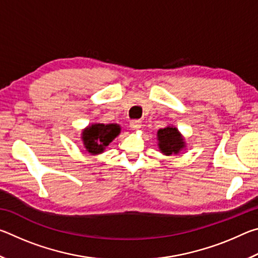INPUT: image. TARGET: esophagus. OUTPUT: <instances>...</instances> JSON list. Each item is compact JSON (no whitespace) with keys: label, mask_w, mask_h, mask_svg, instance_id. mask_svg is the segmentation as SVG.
I'll return each instance as SVG.
<instances>
[{"label":"esophagus","mask_w":258,"mask_h":258,"mask_svg":"<svg viewBox=\"0 0 258 258\" xmlns=\"http://www.w3.org/2000/svg\"><path fill=\"white\" fill-rule=\"evenodd\" d=\"M141 126H142L141 120H132L130 123V127L132 130H140L141 128Z\"/></svg>","instance_id":"esophagus-1"}]
</instances>
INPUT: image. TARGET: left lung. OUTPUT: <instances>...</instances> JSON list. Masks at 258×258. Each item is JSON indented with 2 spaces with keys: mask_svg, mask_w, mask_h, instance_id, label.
Segmentation results:
<instances>
[{
  "mask_svg": "<svg viewBox=\"0 0 258 258\" xmlns=\"http://www.w3.org/2000/svg\"><path fill=\"white\" fill-rule=\"evenodd\" d=\"M157 140L159 151L165 156L180 154L186 147L184 138L175 126H166L157 131Z\"/></svg>",
  "mask_w": 258,
  "mask_h": 258,
  "instance_id": "left-lung-1",
  "label": "left lung"
}]
</instances>
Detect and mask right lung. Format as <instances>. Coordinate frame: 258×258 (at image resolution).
<instances>
[{
  "mask_svg": "<svg viewBox=\"0 0 258 258\" xmlns=\"http://www.w3.org/2000/svg\"><path fill=\"white\" fill-rule=\"evenodd\" d=\"M118 124H91L82 131V141L86 151L91 155L102 154L120 133Z\"/></svg>",
  "mask_w": 258,
  "mask_h": 258,
  "instance_id": "obj_1",
  "label": "right lung"
}]
</instances>
